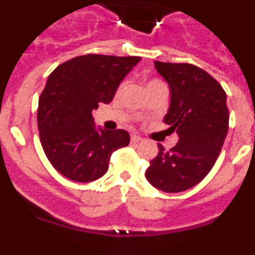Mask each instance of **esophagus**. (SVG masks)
<instances>
[{"instance_id":"34e87169","label":"esophagus","mask_w":255,"mask_h":255,"mask_svg":"<svg viewBox=\"0 0 255 255\" xmlns=\"http://www.w3.org/2000/svg\"><path fill=\"white\" fill-rule=\"evenodd\" d=\"M130 140H131V143H139V141L143 140V138L136 134H131V136H130Z\"/></svg>"}]
</instances>
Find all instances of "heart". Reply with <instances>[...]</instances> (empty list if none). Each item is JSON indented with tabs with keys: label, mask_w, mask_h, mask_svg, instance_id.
<instances>
[{
	"label": "heart",
	"mask_w": 255,
	"mask_h": 255,
	"mask_svg": "<svg viewBox=\"0 0 255 255\" xmlns=\"http://www.w3.org/2000/svg\"><path fill=\"white\" fill-rule=\"evenodd\" d=\"M125 80H124V82H121L120 84H119V87H117V92H120L121 89H123L124 88V85H125ZM162 80H159V79H157V78H154V79H150L149 82H148V85L147 87H152V85H155V84H162Z\"/></svg>",
	"instance_id": "obj_1"
}]
</instances>
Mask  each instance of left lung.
Segmentation results:
<instances>
[{"instance_id":"obj_1","label":"left lung","mask_w":255,"mask_h":255,"mask_svg":"<svg viewBox=\"0 0 255 255\" xmlns=\"http://www.w3.org/2000/svg\"><path fill=\"white\" fill-rule=\"evenodd\" d=\"M171 89L164 123L179 134L170 150L158 144L145 177L154 188L180 193L199 184L215 166L229 130L226 92L215 78L191 64L155 61Z\"/></svg>"}]
</instances>
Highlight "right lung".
I'll use <instances>...</instances> for the list:
<instances>
[{"instance_id": "obj_1", "label": "right lung", "mask_w": 255, "mask_h": 255, "mask_svg": "<svg viewBox=\"0 0 255 255\" xmlns=\"http://www.w3.org/2000/svg\"><path fill=\"white\" fill-rule=\"evenodd\" d=\"M138 56H78L56 67L47 79L38 105L42 147L61 175L78 182L100 179L111 154L130 143L125 130L96 129L92 111L110 103Z\"/></svg>"}]
</instances>
